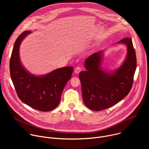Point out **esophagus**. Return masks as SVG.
<instances>
[{
  "mask_svg": "<svg viewBox=\"0 0 149 149\" xmlns=\"http://www.w3.org/2000/svg\"><path fill=\"white\" fill-rule=\"evenodd\" d=\"M81 68L80 67H77L75 68V73L76 74H78L81 71Z\"/></svg>",
  "mask_w": 149,
  "mask_h": 149,
  "instance_id": "34e87169",
  "label": "esophagus"
}]
</instances>
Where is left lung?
Here are the masks:
<instances>
[{
	"instance_id": "obj_1",
	"label": "left lung",
	"mask_w": 149,
	"mask_h": 149,
	"mask_svg": "<svg viewBox=\"0 0 149 149\" xmlns=\"http://www.w3.org/2000/svg\"><path fill=\"white\" fill-rule=\"evenodd\" d=\"M117 44L125 45L127 55L121 65L111 72L101 67L104 50L88 56L84 62L86 71L79 72L82 95L86 107L100 111L115 105L130 91L136 69V52L132 39L125 38Z\"/></svg>"
}]
</instances>
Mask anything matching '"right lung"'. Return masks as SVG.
<instances>
[{
	"label": "right lung",
	"instance_id": "right-lung-1",
	"mask_svg": "<svg viewBox=\"0 0 149 149\" xmlns=\"http://www.w3.org/2000/svg\"><path fill=\"white\" fill-rule=\"evenodd\" d=\"M31 32L26 31L16 39L10 60V74L19 99L31 107L49 111L59 105L62 91L72 77L74 68L66 67L44 75L36 76L22 65L19 57L21 42Z\"/></svg>",
	"mask_w": 149,
	"mask_h": 149
}]
</instances>
